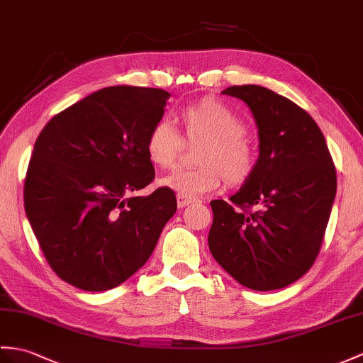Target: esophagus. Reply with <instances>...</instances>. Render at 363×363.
Instances as JSON below:
<instances>
[{
	"instance_id": "esophagus-1",
	"label": "esophagus",
	"mask_w": 363,
	"mask_h": 363,
	"mask_svg": "<svg viewBox=\"0 0 363 363\" xmlns=\"http://www.w3.org/2000/svg\"><path fill=\"white\" fill-rule=\"evenodd\" d=\"M194 201V199H191V197H184V196H177V205H179V208H184V206H188V205H191V203Z\"/></svg>"
}]
</instances>
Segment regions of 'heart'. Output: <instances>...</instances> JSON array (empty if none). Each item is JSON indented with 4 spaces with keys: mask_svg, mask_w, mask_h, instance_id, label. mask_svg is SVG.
<instances>
[{
    "mask_svg": "<svg viewBox=\"0 0 363 363\" xmlns=\"http://www.w3.org/2000/svg\"><path fill=\"white\" fill-rule=\"evenodd\" d=\"M184 137L203 143L196 152L197 167L177 169L163 177L162 186L184 197L212 192L226 180L238 186L250 180L255 169V149L246 137L243 120L216 99H203L180 112ZM183 140L172 125L157 121L146 137L147 158L162 169L174 167L179 160Z\"/></svg>",
    "mask_w": 363,
    "mask_h": 363,
    "instance_id": "heart-1",
    "label": "heart"
}]
</instances>
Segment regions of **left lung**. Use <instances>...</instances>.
I'll return each mask as SVG.
<instances>
[{
	"label": "left lung",
	"mask_w": 363,
	"mask_h": 363,
	"mask_svg": "<svg viewBox=\"0 0 363 363\" xmlns=\"http://www.w3.org/2000/svg\"><path fill=\"white\" fill-rule=\"evenodd\" d=\"M222 94L250 106L259 128V158L250 180L229 197L233 203L211 201L209 251L246 288H285L320 251L337 189L333 158L311 115L285 96L257 84Z\"/></svg>",
	"instance_id": "obj_1"
}]
</instances>
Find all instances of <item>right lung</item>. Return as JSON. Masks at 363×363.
Masks as SVG:
<instances>
[{
  "label": "right lung",
  "instance_id": "obj_1",
  "mask_svg": "<svg viewBox=\"0 0 363 363\" xmlns=\"http://www.w3.org/2000/svg\"><path fill=\"white\" fill-rule=\"evenodd\" d=\"M169 92L111 86L57 113L35 141L24 209L50 268L84 291L121 285L151 257L174 191L137 196L155 171L145 143Z\"/></svg>",
  "mask_w": 363,
  "mask_h": 363
}]
</instances>
